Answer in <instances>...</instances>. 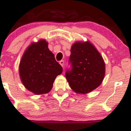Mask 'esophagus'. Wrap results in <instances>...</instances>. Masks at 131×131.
I'll return each instance as SVG.
<instances>
[{
	"label": "esophagus",
	"mask_w": 131,
	"mask_h": 131,
	"mask_svg": "<svg viewBox=\"0 0 131 131\" xmlns=\"http://www.w3.org/2000/svg\"><path fill=\"white\" fill-rule=\"evenodd\" d=\"M60 64L61 65L62 67H63V66L64 65V61H63V60H62V61H60Z\"/></svg>",
	"instance_id": "34e87169"
}]
</instances>
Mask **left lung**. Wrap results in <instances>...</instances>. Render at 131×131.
Instances as JSON below:
<instances>
[{"label": "left lung", "instance_id": "obj_1", "mask_svg": "<svg viewBox=\"0 0 131 131\" xmlns=\"http://www.w3.org/2000/svg\"><path fill=\"white\" fill-rule=\"evenodd\" d=\"M69 62L71 69L66 70V77L74 92L86 94L100 86L105 76V64L90 42L74 43Z\"/></svg>", "mask_w": 131, "mask_h": 131}]
</instances>
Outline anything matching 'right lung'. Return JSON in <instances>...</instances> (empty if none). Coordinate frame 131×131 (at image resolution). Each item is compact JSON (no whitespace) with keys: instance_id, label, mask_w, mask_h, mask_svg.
Returning a JSON list of instances; mask_svg holds the SVG:
<instances>
[{"instance_id":"obj_1","label":"right lung","mask_w":131,"mask_h":131,"mask_svg":"<svg viewBox=\"0 0 131 131\" xmlns=\"http://www.w3.org/2000/svg\"><path fill=\"white\" fill-rule=\"evenodd\" d=\"M62 68L49 50L48 43L40 40L28 47L19 64V74L24 86L36 94L48 93Z\"/></svg>"}]
</instances>
